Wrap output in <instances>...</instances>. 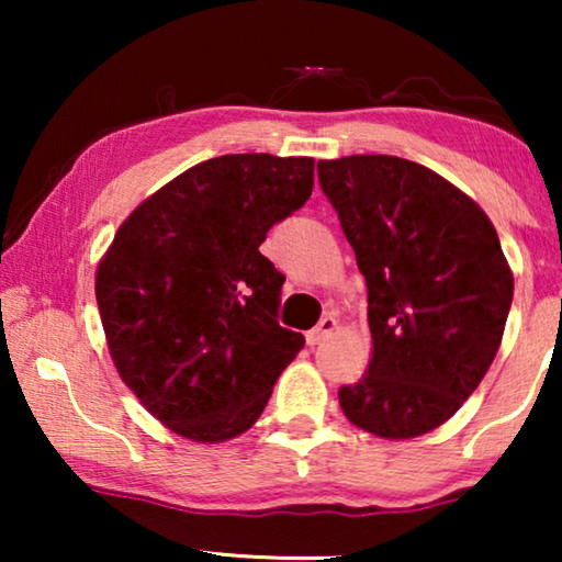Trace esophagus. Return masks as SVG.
Here are the masks:
<instances>
[{
    "label": "esophagus",
    "instance_id": "1",
    "mask_svg": "<svg viewBox=\"0 0 562 562\" xmlns=\"http://www.w3.org/2000/svg\"><path fill=\"white\" fill-rule=\"evenodd\" d=\"M337 329V322H335V317H322L319 319V325L314 327V329H310V333H306V342L310 345H319V342H325L329 335H333Z\"/></svg>",
    "mask_w": 562,
    "mask_h": 562
}]
</instances>
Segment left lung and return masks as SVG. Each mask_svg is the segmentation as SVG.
Segmentation results:
<instances>
[{"instance_id": "left-lung-1", "label": "left lung", "mask_w": 562, "mask_h": 562, "mask_svg": "<svg viewBox=\"0 0 562 562\" xmlns=\"http://www.w3.org/2000/svg\"><path fill=\"white\" fill-rule=\"evenodd\" d=\"M368 286L371 363L342 386L352 425L406 440L432 432L479 389L502 345L514 276L486 212L396 156L317 164Z\"/></svg>"}]
</instances>
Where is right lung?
Returning <instances> with one entry per match:
<instances>
[{"instance_id":"right-lung-1","label":"right lung","mask_w":562,"mask_h":562,"mask_svg":"<svg viewBox=\"0 0 562 562\" xmlns=\"http://www.w3.org/2000/svg\"><path fill=\"white\" fill-rule=\"evenodd\" d=\"M312 187V158H210L145 199L114 235L97 268L110 356L176 435H243L304 348L302 333L276 319L286 279L258 248Z\"/></svg>"}]
</instances>
